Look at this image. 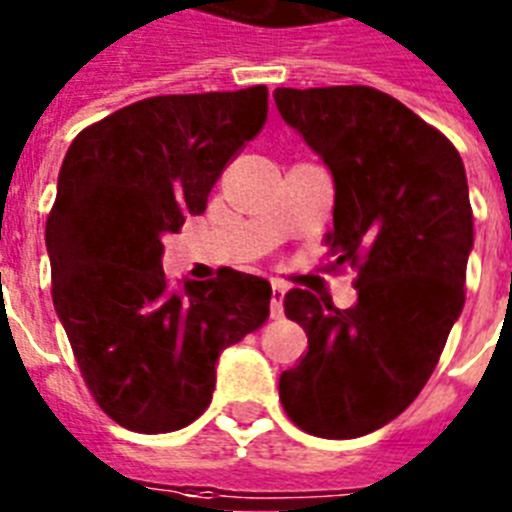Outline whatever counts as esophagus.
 I'll return each instance as SVG.
<instances>
[{
  "label": "esophagus",
  "mask_w": 512,
  "mask_h": 512,
  "mask_svg": "<svg viewBox=\"0 0 512 512\" xmlns=\"http://www.w3.org/2000/svg\"><path fill=\"white\" fill-rule=\"evenodd\" d=\"M285 285L277 280H272V301H269V312H272V317L275 320H280L282 317V301H285Z\"/></svg>",
  "instance_id": "esophagus-1"
}]
</instances>
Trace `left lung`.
I'll return each mask as SVG.
<instances>
[{
    "instance_id": "8db88e82",
    "label": "left lung",
    "mask_w": 512,
    "mask_h": 512,
    "mask_svg": "<svg viewBox=\"0 0 512 512\" xmlns=\"http://www.w3.org/2000/svg\"><path fill=\"white\" fill-rule=\"evenodd\" d=\"M285 124L333 174L335 267L357 269V304L293 288L285 314L309 351L280 375L301 431L357 439L402 415L439 362L465 304L473 248L468 179L455 145L372 87L275 89Z\"/></svg>"
}]
</instances>
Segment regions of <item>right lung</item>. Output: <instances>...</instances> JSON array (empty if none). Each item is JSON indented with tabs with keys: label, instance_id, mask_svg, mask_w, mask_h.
Segmentation results:
<instances>
[{
	"label": "right lung",
	"instance_id": "obj_1",
	"mask_svg": "<svg viewBox=\"0 0 512 512\" xmlns=\"http://www.w3.org/2000/svg\"><path fill=\"white\" fill-rule=\"evenodd\" d=\"M267 121V87L161 94L71 142L47 219L52 301L105 415L137 433L198 420L216 362L269 317L267 280L224 269L174 290L163 235L206 211L211 187Z\"/></svg>",
	"mask_w": 512,
	"mask_h": 512
}]
</instances>
